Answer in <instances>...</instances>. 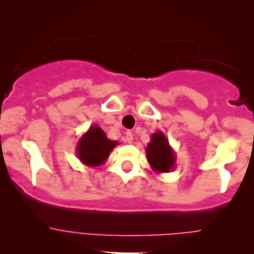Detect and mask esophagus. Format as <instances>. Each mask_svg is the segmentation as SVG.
<instances>
[{
  "mask_svg": "<svg viewBox=\"0 0 254 254\" xmlns=\"http://www.w3.org/2000/svg\"><path fill=\"white\" fill-rule=\"evenodd\" d=\"M125 142H127V143H132V142H133V134H132L131 132H127V133H126Z\"/></svg>",
  "mask_w": 254,
  "mask_h": 254,
  "instance_id": "34e87169",
  "label": "esophagus"
}]
</instances>
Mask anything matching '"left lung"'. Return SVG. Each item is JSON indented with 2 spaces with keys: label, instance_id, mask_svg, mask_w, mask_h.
<instances>
[{
  "label": "left lung",
  "instance_id": "left-lung-1",
  "mask_svg": "<svg viewBox=\"0 0 254 254\" xmlns=\"http://www.w3.org/2000/svg\"><path fill=\"white\" fill-rule=\"evenodd\" d=\"M145 151L150 167L155 173H169L176 167V152L161 131L151 134Z\"/></svg>",
  "mask_w": 254,
  "mask_h": 254
}]
</instances>
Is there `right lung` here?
I'll return each mask as SVG.
<instances>
[{
    "mask_svg": "<svg viewBox=\"0 0 254 254\" xmlns=\"http://www.w3.org/2000/svg\"><path fill=\"white\" fill-rule=\"evenodd\" d=\"M117 145L118 142L109 140L99 126L93 125L78 140L76 155L78 160L87 167H99L107 161Z\"/></svg>",
    "mask_w": 254,
    "mask_h": 254,
    "instance_id": "obj_1",
    "label": "right lung"
}]
</instances>
